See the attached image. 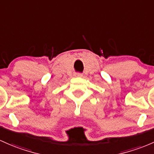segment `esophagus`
Wrapping results in <instances>:
<instances>
[{"label": "esophagus", "mask_w": 154, "mask_h": 154, "mask_svg": "<svg viewBox=\"0 0 154 154\" xmlns=\"http://www.w3.org/2000/svg\"><path fill=\"white\" fill-rule=\"evenodd\" d=\"M77 76L78 77H82V74H77Z\"/></svg>", "instance_id": "1"}]
</instances>
